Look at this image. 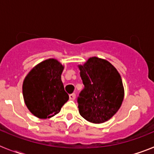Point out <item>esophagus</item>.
Wrapping results in <instances>:
<instances>
[{
    "mask_svg": "<svg viewBox=\"0 0 154 154\" xmlns=\"http://www.w3.org/2000/svg\"><path fill=\"white\" fill-rule=\"evenodd\" d=\"M75 94L72 93L69 95V99L70 100H75Z\"/></svg>",
    "mask_w": 154,
    "mask_h": 154,
    "instance_id": "34e87169",
    "label": "esophagus"
}]
</instances>
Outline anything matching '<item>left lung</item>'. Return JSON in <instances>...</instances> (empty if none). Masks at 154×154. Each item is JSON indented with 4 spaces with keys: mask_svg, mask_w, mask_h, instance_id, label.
Wrapping results in <instances>:
<instances>
[{
    "mask_svg": "<svg viewBox=\"0 0 154 154\" xmlns=\"http://www.w3.org/2000/svg\"><path fill=\"white\" fill-rule=\"evenodd\" d=\"M83 90L78 97L80 115L93 123H103L120 108L124 98L122 79L108 61L92 57L79 65Z\"/></svg>",
    "mask_w": 154,
    "mask_h": 154,
    "instance_id": "1",
    "label": "left lung"
}]
</instances>
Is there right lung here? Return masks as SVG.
I'll return each instance as SVG.
<instances>
[{
	"mask_svg": "<svg viewBox=\"0 0 154 154\" xmlns=\"http://www.w3.org/2000/svg\"><path fill=\"white\" fill-rule=\"evenodd\" d=\"M64 66L55 58L35 65L23 82V97L30 112L40 119L51 118L60 112L69 100L61 75Z\"/></svg>",
	"mask_w": 154,
	"mask_h": 154,
	"instance_id": "1",
	"label": "right lung"
}]
</instances>
